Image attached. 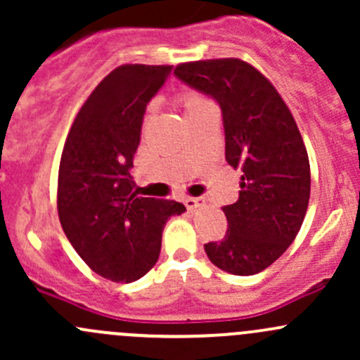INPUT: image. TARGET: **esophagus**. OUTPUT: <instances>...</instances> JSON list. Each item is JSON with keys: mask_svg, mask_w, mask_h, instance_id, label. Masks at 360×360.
I'll return each mask as SVG.
<instances>
[{"mask_svg": "<svg viewBox=\"0 0 360 360\" xmlns=\"http://www.w3.org/2000/svg\"><path fill=\"white\" fill-rule=\"evenodd\" d=\"M184 203H186V207L190 210H197L198 207L205 205V200H203V198H186Z\"/></svg>", "mask_w": 360, "mask_h": 360, "instance_id": "34e87169", "label": "esophagus"}]
</instances>
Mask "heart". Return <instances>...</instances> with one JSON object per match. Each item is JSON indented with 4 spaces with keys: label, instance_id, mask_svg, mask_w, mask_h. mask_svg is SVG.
<instances>
[{
    "label": "heart",
    "instance_id": "1",
    "mask_svg": "<svg viewBox=\"0 0 360 360\" xmlns=\"http://www.w3.org/2000/svg\"><path fill=\"white\" fill-rule=\"evenodd\" d=\"M181 106L184 108V115H190V112L202 110V108L210 106L209 101L198 92H183L179 96Z\"/></svg>",
    "mask_w": 360,
    "mask_h": 360
}]
</instances>
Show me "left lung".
<instances>
[{
	"label": "left lung",
	"mask_w": 360,
	"mask_h": 360,
	"mask_svg": "<svg viewBox=\"0 0 360 360\" xmlns=\"http://www.w3.org/2000/svg\"><path fill=\"white\" fill-rule=\"evenodd\" d=\"M174 75L219 104L226 162L242 170L238 200L223 207L226 235L203 249L228 274H259L292 244L310 200V163L296 122L275 86L240 59L179 64Z\"/></svg>",
	"instance_id": "obj_1"
}]
</instances>
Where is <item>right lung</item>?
Returning a JSON list of instances; mask_svg holds the SVG:
<instances>
[{"label":"right lung","mask_w":360,"mask_h":360,"mask_svg":"<svg viewBox=\"0 0 360 360\" xmlns=\"http://www.w3.org/2000/svg\"><path fill=\"white\" fill-rule=\"evenodd\" d=\"M172 66L125 64L96 86L75 118L59 167L57 209L83 261L112 282H136L157 263L162 231L186 207L137 197L130 176L146 106Z\"/></svg>","instance_id":"1"}]
</instances>
